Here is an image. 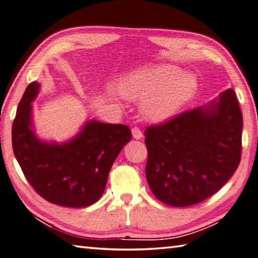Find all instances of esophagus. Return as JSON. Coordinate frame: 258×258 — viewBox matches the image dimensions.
Listing matches in <instances>:
<instances>
[{"mask_svg": "<svg viewBox=\"0 0 258 258\" xmlns=\"http://www.w3.org/2000/svg\"><path fill=\"white\" fill-rule=\"evenodd\" d=\"M132 135H133V139H135V140H140V139L143 138V134L141 132V130L138 128V127L132 128Z\"/></svg>", "mask_w": 258, "mask_h": 258, "instance_id": "34e87169", "label": "esophagus"}]
</instances>
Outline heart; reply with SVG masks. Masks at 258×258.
<instances>
[{
    "instance_id": "heart-1",
    "label": "heart",
    "mask_w": 258,
    "mask_h": 258,
    "mask_svg": "<svg viewBox=\"0 0 258 258\" xmlns=\"http://www.w3.org/2000/svg\"><path fill=\"white\" fill-rule=\"evenodd\" d=\"M199 82L193 74L172 64L139 70L118 83L121 97L142 101L143 116L153 123L171 118L195 97Z\"/></svg>"
}]
</instances>
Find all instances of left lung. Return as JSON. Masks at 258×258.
I'll return each instance as SVG.
<instances>
[{"instance_id":"8db88e82","label":"left lung","mask_w":258,"mask_h":258,"mask_svg":"<svg viewBox=\"0 0 258 258\" xmlns=\"http://www.w3.org/2000/svg\"><path fill=\"white\" fill-rule=\"evenodd\" d=\"M242 114L232 89L199 108L145 131V176L162 203L184 208L230 179L241 156Z\"/></svg>"}]
</instances>
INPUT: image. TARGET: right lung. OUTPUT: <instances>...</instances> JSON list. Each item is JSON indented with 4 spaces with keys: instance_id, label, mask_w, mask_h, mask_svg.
Listing matches in <instances>:
<instances>
[{
    "instance_id": "add662e5",
    "label": "right lung",
    "mask_w": 258,
    "mask_h": 258,
    "mask_svg": "<svg viewBox=\"0 0 258 258\" xmlns=\"http://www.w3.org/2000/svg\"><path fill=\"white\" fill-rule=\"evenodd\" d=\"M39 82L27 87L12 125V148L27 180L41 198L67 208H84L104 194L110 168L132 134L126 125L89 119L62 143L36 134L32 105Z\"/></svg>"
}]
</instances>
